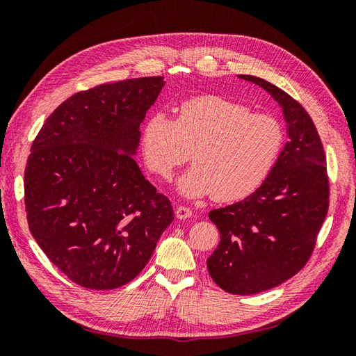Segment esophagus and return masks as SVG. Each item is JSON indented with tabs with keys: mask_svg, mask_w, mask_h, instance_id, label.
I'll return each instance as SVG.
<instances>
[{
	"mask_svg": "<svg viewBox=\"0 0 356 356\" xmlns=\"http://www.w3.org/2000/svg\"><path fill=\"white\" fill-rule=\"evenodd\" d=\"M175 215L179 220H187L191 217V209L187 207H178L175 211Z\"/></svg>",
	"mask_w": 356,
	"mask_h": 356,
	"instance_id": "1",
	"label": "esophagus"
}]
</instances>
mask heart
<instances>
[{
    "instance_id": "1",
    "label": "heart",
    "mask_w": 356,
    "mask_h": 356,
    "mask_svg": "<svg viewBox=\"0 0 356 356\" xmlns=\"http://www.w3.org/2000/svg\"><path fill=\"white\" fill-rule=\"evenodd\" d=\"M284 144L277 118L213 95L182 102L175 120L152 114L141 134L143 157L154 175L169 179L193 152L195 165L178 179V191L186 197L213 195L220 202L242 200L260 188Z\"/></svg>"
}]
</instances>
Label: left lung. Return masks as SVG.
I'll return each mask as SVG.
<instances>
[{
    "mask_svg": "<svg viewBox=\"0 0 356 356\" xmlns=\"http://www.w3.org/2000/svg\"><path fill=\"white\" fill-rule=\"evenodd\" d=\"M238 77L260 86L279 104L288 135L260 188L209 212L221 241L208 258V272L227 293L250 296L284 284L305 267L327 217L330 186L324 147L307 111L272 83Z\"/></svg>",
    "mask_w": 356,
    "mask_h": 356,
    "instance_id": "8db88e82",
    "label": "left lung"
}]
</instances>
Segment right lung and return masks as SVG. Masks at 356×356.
I'll return each instance as SVG.
<instances>
[{
  "mask_svg": "<svg viewBox=\"0 0 356 356\" xmlns=\"http://www.w3.org/2000/svg\"><path fill=\"white\" fill-rule=\"evenodd\" d=\"M165 83L143 77L75 93L32 143L24 182L29 230L84 288L131 282L175 218L134 159L139 126Z\"/></svg>",
  "mask_w": 356,
  "mask_h": 356,
  "instance_id": "add662e5",
  "label": "right lung"
}]
</instances>
